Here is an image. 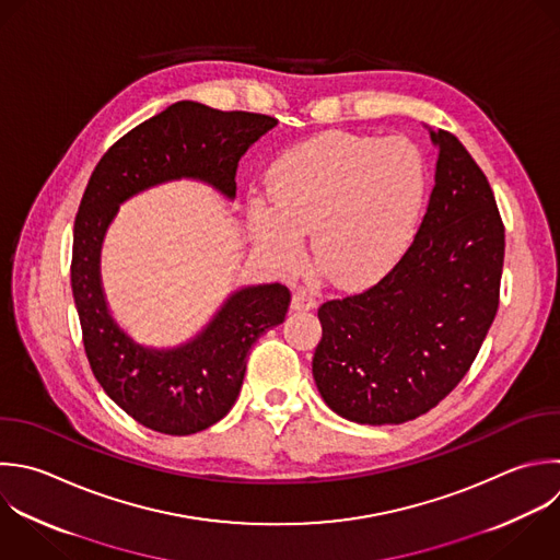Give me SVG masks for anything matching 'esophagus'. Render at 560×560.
<instances>
[{"instance_id":"1","label":"esophagus","mask_w":560,"mask_h":560,"mask_svg":"<svg viewBox=\"0 0 560 560\" xmlns=\"http://www.w3.org/2000/svg\"><path fill=\"white\" fill-rule=\"evenodd\" d=\"M315 306H317V300L311 293H306L302 289L293 293V300H291L293 311H313Z\"/></svg>"}]
</instances>
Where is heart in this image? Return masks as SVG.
Wrapping results in <instances>:
<instances>
[{
    "label": "heart",
    "mask_w": 560,
    "mask_h": 560,
    "mask_svg": "<svg viewBox=\"0 0 560 560\" xmlns=\"http://www.w3.org/2000/svg\"><path fill=\"white\" fill-rule=\"evenodd\" d=\"M271 206H252L256 245L293 265L302 234L322 273L343 289L381 280L411 247L424 203L427 168L405 138L324 133L269 168Z\"/></svg>",
    "instance_id": "heart-1"
}]
</instances>
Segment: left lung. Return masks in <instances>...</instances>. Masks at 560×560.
<instances>
[{"label": "left lung", "mask_w": 560, "mask_h": 560, "mask_svg": "<svg viewBox=\"0 0 560 560\" xmlns=\"http://www.w3.org/2000/svg\"><path fill=\"white\" fill-rule=\"evenodd\" d=\"M429 138L435 184L411 247L372 289L317 311L313 378L350 422L400 424L435 407L468 372L499 306L505 241L494 195L455 136Z\"/></svg>", "instance_id": "left-lung-1"}]
</instances>
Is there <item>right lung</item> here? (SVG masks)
Returning <instances> with one entry per match:
<instances>
[{
	"mask_svg": "<svg viewBox=\"0 0 560 560\" xmlns=\"http://www.w3.org/2000/svg\"><path fill=\"white\" fill-rule=\"evenodd\" d=\"M276 125L269 116L182 101L120 138L90 177L72 247L83 343L107 396L153 431L190 435L219 422L238 398L249 348L284 322L291 293L278 282L241 287L188 341L140 343L107 304L101 276L107 230L125 201L168 182H201L234 201L241 158Z\"/></svg>",
	"mask_w": 560,
	"mask_h": 560,
	"instance_id": "add662e5",
	"label": "right lung"
}]
</instances>
